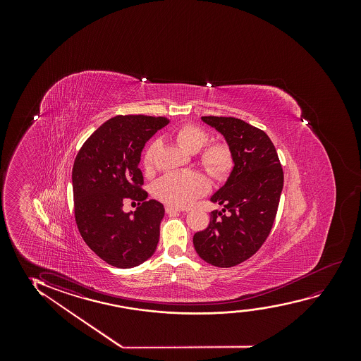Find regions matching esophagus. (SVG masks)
I'll list each match as a JSON object with an SVG mask.
<instances>
[{
  "mask_svg": "<svg viewBox=\"0 0 361 361\" xmlns=\"http://www.w3.org/2000/svg\"><path fill=\"white\" fill-rule=\"evenodd\" d=\"M165 211L168 214H175V213L181 212V209L178 207H173V206H168V207L165 208Z\"/></svg>",
  "mask_w": 361,
  "mask_h": 361,
  "instance_id": "esophagus-1",
  "label": "esophagus"
}]
</instances>
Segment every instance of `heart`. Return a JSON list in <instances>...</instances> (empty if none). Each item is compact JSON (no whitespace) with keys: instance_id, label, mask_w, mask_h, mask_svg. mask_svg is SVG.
Instances as JSON below:
<instances>
[{"instance_id":"b5f03b06","label":"heart","mask_w":361,"mask_h":361,"mask_svg":"<svg viewBox=\"0 0 361 361\" xmlns=\"http://www.w3.org/2000/svg\"><path fill=\"white\" fill-rule=\"evenodd\" d=\"M173 137L176 143L188 153H197L198 161L213 178H227L234 168V154L224 142L208 143L209 134L196 124L186 123L173 129ZM159 143L154 140L143 154V166L150 171L154 166V158L158 152ZM209 183L203 173L197 171L170 173L160 178L154 186V196L163 202L176 207H186L207 193Z\"/></svg>"}]
</instances>
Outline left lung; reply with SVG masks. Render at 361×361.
<instances>
[{"label": "left lung", "instance_id": "left-lung-1", "mask_svg": "<svg viewBox=\"0 0 361 361\" xmlns=\"http://www.w3.org/2000/svg\"><path fill=\"white\" fill-rule=\"evenodd\" d=\"M234 154L227 183L211 197L222 204L204 231L193 235L198 255L213 267H235L252 257L271 232L283 188V171L271 139L234 117L203 116Z\"/></svg>", "mask_w": 361, "mask_h": 361}]
</instances>
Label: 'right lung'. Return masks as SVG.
I'll list each match as a JSON object with an SVG mask.
<instances>
[{
	"instance_id": "1",
	"label": "right lung",
	"mask_w": 361,
	"mask_h": 361,
	"mask_svg": "<svg viewBox=\"0 0 361 361\" xmlns=\"http://www.w3.org/2000/svg\"><path fill=\"white\" fill-rule=\"evenodd\" d=\"M168 123L165 117L116 116L90 135L75 158V221L90 249L112 267H138L158 245L165 209L147 201L138 165L145 143ZM127 200L139 202L134 213L123 212Z\"/></svg>"
}]
</instances>
